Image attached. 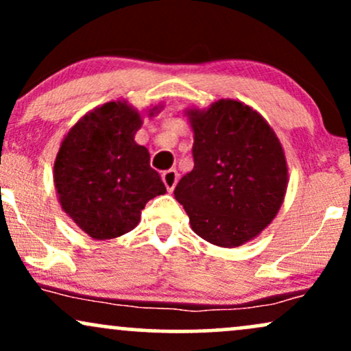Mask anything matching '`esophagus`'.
Segmentation results:
<instances>
[{
    "instance_id": "esophagus-1",
    "label": "esophagus",
    "mask_w": 351,
    "mask_h": 351,
    "mask_svg": "<svg viewBox=\"0 0 351 351\" xmlns=\"http://www.w3.org/2000/svg\"><path fill=\"white\" fill-rule=\"evenodd\" d=\"M162 180H163L165 186H167L168 191H173V189H175V186H176V183H178V173H176V170L163 171Z\"/></svg>"
}]
</instances>
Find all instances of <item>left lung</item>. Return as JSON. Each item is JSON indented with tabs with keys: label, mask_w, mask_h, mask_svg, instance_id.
Returning <instances> with one entry per match:
<instances>
[{
	"label": "left lung",
	"mask_w": 351,
	"mask_h": 351,
	"mask_svg": "<svg viewBox=\"0 0 351 351\" xmlns=\"http://www.w3.org/2000/svg\"><path fill=\"white\" fill-rule=\"evenodd\" d=\"M195 167L175 188L191 229L219 247H237L272 223L284 203L289 168L267 120L234 99L184 108Z\"/></svg>",
	"instance_id": "obj_1"
}]
</instances>
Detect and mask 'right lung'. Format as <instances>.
Returning a JSON list of instances; mask_svg holds the SVG:
<instances>
[{
    "mask_svg": "<svg viewBox=\"0 0 351 351\" xmlns=\"http://www.w3.org/2000/svg\"><path fill=\"white\" fill-rule=\"evenodd\" d=\"M143 117L127 100H112L80 117L60 142L52 171L60 208L92 239L130 232L145 204L167 193L150 153L135 142Z\"/></svg>",
    "mask_w": 351,
    "mask_h": 351,
    "instance_id": "1",
    "label": "right lung"
}]
</instances>
